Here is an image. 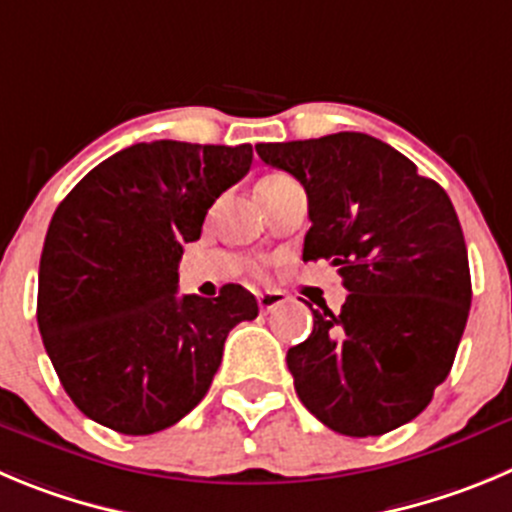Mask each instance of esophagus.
<instances>
[{"label":"esophagus","instance_id":"1","mask_svg":"<svg viewBox=\"0 0 512 512\" xmlns=\"http://www.w3.org/2000/svg\"><path fill=\"white\" fill-rule=\"evenodd\" d=\"M288 300V295L283 290H265V293H257V305L262 310H275L278 305H283Z\"/></svg>","mask_w":512,"mask_h":512}]
</instances>
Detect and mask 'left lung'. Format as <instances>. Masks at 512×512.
Returning a JSON list of instances; mask_svg holds the SVG:
<instances>
[{
	"label": "left lung",
	"mask_w": 512,
	"mask_h": 512,
	"mask_svg": "<svg viewBox=\"0 0 512 512\" xmlns=\"http://www.w3.org/2000/svg\"><path fill=\"white\" fill-rule=\"evenodd\" d=\"M255 151L303 184V260H331L348 290L338 313L310 308L313 333L288 351L300 401L346 437L412 422L450 374L472 300L447 191L366 133L257 143Z\"/></svg>",
	"instance_id": "1"
}]
</instances>
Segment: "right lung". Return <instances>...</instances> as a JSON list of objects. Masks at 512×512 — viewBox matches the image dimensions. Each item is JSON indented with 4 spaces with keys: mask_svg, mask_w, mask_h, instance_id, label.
I'll use <instances>...</instances> for the list:
<instances>
[{
    "mask_svg": "<svg viewBox=\"0 0 512 512\" xmlns=\"http://www.w3.org/2000/svg\"><path fill=\"white\" fill-rule=\"evenodd\" d=\"M252 146L133 143L95 166L52 214L37 326L75 407L121 434H154L197 407L255 295H176L186 242L250 171Z\"/></svg>",
    "mask_w": 512,
    "mask_h": 512,
    "instance_id": "right-lung-1",
    "label": "right lung"
}]
</instances>
